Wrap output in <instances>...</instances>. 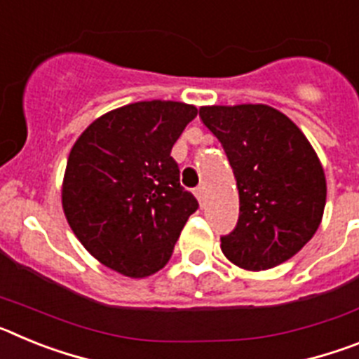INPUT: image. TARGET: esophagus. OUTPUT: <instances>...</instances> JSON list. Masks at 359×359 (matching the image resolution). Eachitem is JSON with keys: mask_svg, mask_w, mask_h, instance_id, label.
I'll return each mask as SVG.
<instances>
[{"mask_svg": "<svg viewBox=\"0 0 359 359\" xmlns=\"http://www.w3.org/2000/svg\"><path fill=\"white\" fill-rule=\"evenodd\" d=\"M194 194L196 198H198L199 205H203V201H205V187H196Z\"/></svg>", "mask_w": 359, "mask_h": 359, "instance_id": "esophagus-1", "label": "esophagus"}]
</instances>
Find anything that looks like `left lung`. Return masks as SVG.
Instances as JSON below:
<instances>
[{
	"mask_svg": "<svg viewBox=\"0 0 359 359\" xmlns=\"http://www.w3.org/2000/svg\"><path fill=\"white\" fill-rule=\"evenodd\" d=\"M199 116L223 145L239 189V219L221 250L252 271L282 264L322 221L327 187L316 152L284 113L264 104L207 106Z\"/></svg>",
	"mask_w": 359,
	"mask_h": 359,
	"instance_id": "obj_1",
	"label": "left lung"
}]
</instances>
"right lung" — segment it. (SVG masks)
Instances as JSON below:
<instances>
[{"mask_svg": "<svg viewBox=\"0 0 359 359\" xmlns=\"http://www.w3.org/2000/svg\"><path fill=\"white\" fill-rule=\"evenodd\" d=\"M196 115L172 100L129 104L95 120L73 145L62 208L82 246L107 268L144 278L169 262L199 207L170 156Z\"/></svg>", "mask_w": 359, "mask_h": 359, "instance_id": "obj_1", "label": "right lung"}]
</instances>
